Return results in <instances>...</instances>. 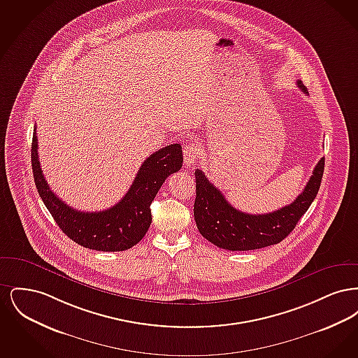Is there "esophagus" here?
Instances as JSON below:
<instances>
[{
    "instance_id": "esophagus-1",
    "label": "esophagus",
    "mask_w": 358,
    "mask_h": 358,
    "mask_svg": "<svg viewBox=\"0 0 358 358\" xmlns=\"http://www.w3.org/2000/svg\"><path fill=\"white\" fill-rule=\"evenodd\" d=\"M200 154V149L194 145V143H187V146L184 148V162L187 166L193 165Z\"/></svg>"
}]
</instances>
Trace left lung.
Returning <instances> with one entry per match:
<instances>
[{
    "instance_id": "1",
    "label": "left lung",
    "mask_w": 358,
    "mask_h": 358,
    "mask_svg": "<svg viewBox=\"0 0 358 358\" xmlns=\"http://www.w3.org/2000/svg\"><path fill=\"white\" fill-rule=\"evenodd\" d=\"M296 85L307 94L301 80ZM324 169V158H321L302 193L291 204L264 215H250L234 208L204 171L197 169L193 209L196 225L206 240L228 251H251L278 244L289 236L317 197Z\"/></svg>"
}]
</instances>
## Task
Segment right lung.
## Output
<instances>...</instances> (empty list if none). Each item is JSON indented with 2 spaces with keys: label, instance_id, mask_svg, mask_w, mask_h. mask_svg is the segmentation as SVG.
Segmentation results:
<instances>
[{
  "label": "right lung",
  "instance_id": "1",
  "mask_svg": "<svg viewBox=\"0 0 358 358\" xmlns=\"http://www.w3.org/2000/svg\"><path fill=\"white\" fill-rule=\"evenodd\" d=\"M31 158L37 192L60 229L85 248L103 252L124 251L142 240L152 224L154 197L165 180L181 169L184 159L180 143L159 149L145 159L118 204L99 212H80L60 200L47 184L38 161L36 126Z\"/></svg>",
  "mask_w": 358,
  "mask_h": 358
}]
</instances>
